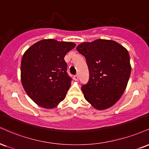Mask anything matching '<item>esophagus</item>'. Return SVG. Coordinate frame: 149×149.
Returning <instances> with one entry per match:
<instances>
[{
	"instance_id": "obj_1",
	"label": "esophagus",
	"mask_w": 149,
	"mask_h": 149,
	"mask_svg": "<svg viewBox=\"0 0 149 149\" xmlns=\"http://www.w3.org/2000/svg\"><path fill=\"white\" fill-rule=\"evenodd\" d=\"M78 78H79V77H78V75H76V76H74V80H76V81L77 80H78Z\"/></svg>"
}]
</instances>
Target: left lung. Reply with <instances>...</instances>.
<instances>
[{
    "instance_id": "1",
    "label": "left lung",
    "mask_w": 149,
    "mask_h": 149,
    "mask_svg": "<svg viewBox=\"0 0 149 149\" xmlns=\"http://www.w3.org/2000/svg\"><path fill=\"white\" fill-rule=\"evenodd\" d=\"M76 50L84 55L89 80L81 89L86 101L98 110L110 108L126 90L131 73L130 55L115 41L96 39L83 42Z\"/></svg>"
}]
</instances>
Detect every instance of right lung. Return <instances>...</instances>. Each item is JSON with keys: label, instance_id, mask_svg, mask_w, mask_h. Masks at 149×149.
Returning a JSON list of instances; mask_svg holds the SVG:
<instances>
[{"label": "right lung", "instance_id": "add662e5", "mask_svg": "<svg viewBox=\"0 0 149 149\" xmlns=\"http://www.w3.org/2000/svg\"><path fill=\"white\" fill-rule=\"evenodd\" d=\"M73 42L42 39L27 49L21 63V80L28 96L39 106L55 108L65 98L71 78L64 57Z\"/></svg>", "mask_w": 149, "mask_h": 149}]
</instances>
